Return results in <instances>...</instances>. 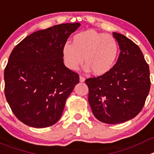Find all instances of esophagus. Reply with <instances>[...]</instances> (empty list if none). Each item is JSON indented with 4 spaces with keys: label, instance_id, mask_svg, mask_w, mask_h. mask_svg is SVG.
I'll return each instance as SVG.
<instances>
[{
    "label": "esophagus",
    "instance_id": "esophagus-1",
    "mask_svg": "<svg viewBox=\"0 0 154 154\" xmlns=\"http://www.w3.org/2000/svg\"><path fill=\"white\" fill-rule=\"evenodd\" d=\"M79 80H80V82H85V79L84 77H83V76L80 75V76H79Z\"/></svg>",
    "mask_w": 154,
    "mask_h": 154
}]
</instances>
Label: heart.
I'll list each match as a JSON object with an SVG mask.
<instances>
[{
	"label": "heart",
	"mask_w": 154,
	"mask_h": 154,
	"mask_svg": "<svg viewBox=\"0 0 154 154\" xmlns=\"http://www.w3.org/2000/svg\"><path fill=\"white\" fill-rule=\"evenodd\" d=\"M118 52L119 46L114 36L90 29L75 35L72 45L63 46L62 55L69 69H78L84 59L85 69L101 75L112 69Z\"/></svg>",
	"instance_id": "obj_1"
}]
</instances>
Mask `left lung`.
Instances as JSON below:
<instances>
[{"mask_svg": "<svg viewBox=\"0 0 154 154\" xmlns=\"http://www.w3.org/2000/svg\"><path fill=\"white\" fill-rule=\"evenodd\" d=\"M121 53L109 72L88 78V102L94 117L115 125L140 112L150 88V69L139 46L125 36L113 33Z\"/></svg>", "mask_w": 154, "mask_h": 154, "instance_id": "1", "label": "left lung"}]
</instances>
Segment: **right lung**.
I'll return each instance as SVG.
<instances>
[{"mask_svg": "<svg viewBox=\"0 0 154 154\" xmlns=\"http://www.w3.org/2000/svg\"><path fill=\"white\" fill-rule=\"evenodd\" d=\"M79 23L36 31L18 43L4 69V93L13 113L28 126H52L61 118L67 98L79 82L64 65L63 47Z\"/></svg>", "mask_w": 154, "mask_h": 154, "instance_id": "right-lung-1", "label": "right lung"}]
</instances>
